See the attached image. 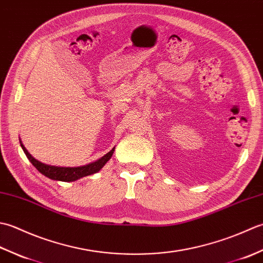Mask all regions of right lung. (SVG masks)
Masks as SVG:
<instances>
[{"instance_id": "right-lung-1", "label": "right lung", "mask_w": 263, "mask_h": 263, "mask_svg": "<svg viewBox=\"0 0 263 263\" xmlns=\"http://www.w3.org/2000/svg\"><path fill=\"white\" fill-rule=\"evenodd\" d=\"M24 152L26 153L27 157L33 163V158L29 154H28L27 149H25ZM103 158L99 159V161H96V163L89 164V165L82 166V167H76V168H63L62 167V168L53 170V167L42 165L43 167L42 168L39 167V170L42 171L44 175L47 176L48 178H51V180L62 181V182H73V181L79 180V178H81L83 176L91 175V174H93V173L98 172L105 165V160H103ZM35 165H36V163H35ZM37 167H38V165H37ZM49 168H51V170H49Z\"/></svg>"}]
</instances>
